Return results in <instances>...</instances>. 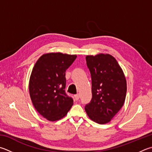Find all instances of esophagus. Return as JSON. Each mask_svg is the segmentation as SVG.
Here are the masks:
<instances>
[{
	"instance_id": "obj_1",
	"label": "esophagus",
	"mask_w": 152,
	"mask_h": 152,
	"mask_svg": "<svg viewBox=\"0 0 152 152\" xmlns=\"http://www.w3.org/2000/svg\"><path fill=\"white\" fill-rule=\"evenodd\" d=\"M74 97H75V99L76 100H79V98H80V94H77L74 96Z\"/></svg>"
}]
</instances>
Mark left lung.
Returning <instances> with one entry per match:
<instances>
[{
    "instance_id": "8db88e82",
    "label": "left lung",
    "mask_w": 152,
    "mask_h": 152,
    "mask_svg": "<svg viewBox=\"0 0 152 152\" xmlns=\"http://www.w3.org/2000/svg\"><path fill=\"white\" fill-rule=\"evenodd\" d=\"M92 78V98L85 110L91 120L108 123L120 111L126 96V79L116 60L108 54L86 56Z\"/></svg>"
}]
</instances>
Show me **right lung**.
<instances>
[{
	"instance_id": "add662e5",
	"label": "right lung",
	"mask_w": 152,
	"mask_h": 152,
	"mask_svg": "<svg viewBox=\"0 0 152 152\" xmlns=\"http://www.w3.org/2000/svg\"><path fill=\"white\" fill-rule=\"evenodd\" d=\"M76 55L52 52L41 56L32 69L29 93L33 106L49 121L64 118L73 105V99L65 92L66 70Z\"/></svg>"
}]
</instances>
